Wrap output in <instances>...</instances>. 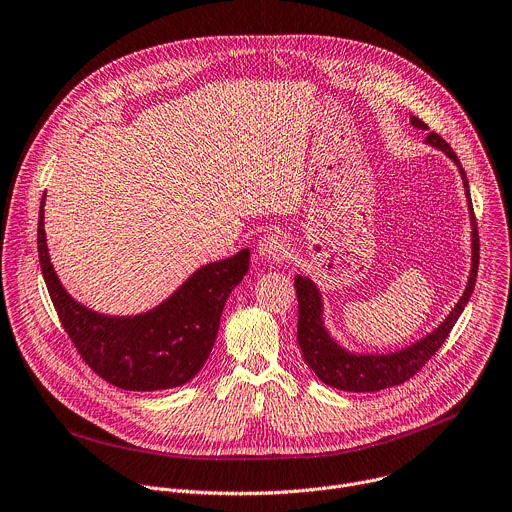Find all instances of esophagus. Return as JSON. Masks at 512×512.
I'll list each match as a JSON object with an SVG mask.
<instances>
[{
    "mask_svg": "<svg viewBox=\"0 0 512 512\" xmlns=\"http://www.w3.org/2000/svg\"><path fill=\"white\" fill-rule=\"evenodd\" d=\"M257 251L267 261H281L287 257V239L279 233H267L259 239Z\"/></svg>",
    "mask_w": 512,
    "mask_h": 512,
    "instance_id": "1",
    "label": "esophagus"
}]
</instances>
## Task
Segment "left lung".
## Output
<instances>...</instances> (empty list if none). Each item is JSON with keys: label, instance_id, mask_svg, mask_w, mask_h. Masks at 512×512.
<instances>
[{"label": "left lung", "instance_id": "8db88e82", "mask_svg": "<svg viewBox=\"0 0 512 512\" xmlns=\"http://www.w3.org/2000/svg\"><path fill=\"white\" fill-rule=\"evenodd\" d=\"M410 124L420 130H428V126L416 118L410 116ZM436 150H442L456 166L458 173L462 177L464 185V195L468 201V213H470V229H472V239H470V273L468 281L464 287L462 297L458 303L452 307V311L442 319L438 327H434L430 333H426L418 342L396 350L388 354H356L346 350L344 346H339L333 335L327 331L325 321H323V299L319 287L309 279L295 275V291H297V301H299V321H297V344L301 348L305 364L315 372V376L337 390L344 392H378L384 388H392L398 384H404L410 380L420 368L438 352V348L446 342L448 333L452 331L454 323L458 321L460 313L464 311L476 283V273H478V229H476V219H474V209L470 201V189L466 181L464 168L460 166L458 156L450 148V144L438 136L436 132H430L424 140Z\"/></svg>", "mask_w": 512, "mask_h": 512}]
</instances>
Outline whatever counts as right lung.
<instances>
[{
	"label": "right lung",
	"mask_w": 512,
	"mask_h": 512,
	"mask_svg": "<svg viewBox=\"0 0 512 512\" xmlns=\"http://www.w3.org/2000/svg\"><path fill=\"white\" fill-rule=\"evenodd\" d=\"M44 203L38 253L58 317L84 362L108 384L154 392L193 380L205 366L231 291L249 271V249L197 269L173 295L138 315H106L76 301L60 283L46 243Z\"/></svg>",
	"instance_id": "obj_1"
}]
</instances>
